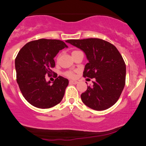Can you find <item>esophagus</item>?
Listing matches in <instances>:
<instances>
[{
    "instance_id": "obj_1",
    "label": "esophagus",
    "mask_w": 146,
    "mask_h": 146,
    "mask_svg": "<svg viewBox=\"0 0 146 146\" xmlns=\"http://www.w3.org/2000/svg\"><path fill=\"white\" fill-rule=\"evenodd\" d=\"M70 84H77L78 82V81H76V80H70Z\"/></svg>"
}]
</instances>
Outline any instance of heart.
Returning <instances> with one entry per match:
<instances>
[{
    "label": "heart",
    "mask_w": 146,
    "mask_h": 146,
    "mask_svg": "<svg viewBox=\"0 0 146 146\" xmlns=\"http://www.w3.org/2000/svg\"><path fill=\"white\" fill-rule=\"evenodd\" d=\"M78 51H73V52H72V55H73V54H75V53L78 52ZM66 76L68 78H73L75 76V72L74 71H68L67 73H66Z\"/></svg>",
    "instance_id": "heart-1"
}]
</instances>
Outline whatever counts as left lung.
Listing matches in <instances>:
<instances>
[{"label":"left lung","mask_w":146,"mask_h":146,"mask_svg":"<svg viewBox=\"0 0 146 146\" xmlns=\"http://www.w3.org/2000/svg\"><path fill=\"white\" fill-rule=\"evenodd\" d=\"M66 42L85 53L88 63L85 66L83 76L95 79L93 85L88 86L81 94L82 102L97 111L114 105L126 80V65L117 48L110 42L96 38Z\"/></svg>","instance_id":"left-lung-1"}]
</instances>
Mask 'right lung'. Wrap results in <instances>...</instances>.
Segmentation results:
<instances>
[{
    "mask_svg": "<svg viewBox=\"0 0 146 146\" xmlns=\"http://www.w3.org/2000/svg\"><path fill=\"white\" fill-rule=\"evenodd\" d=\"M68 48L63 41L41 39L26 44L15 61L17 82L25 99L34 107L48 109L61 102L68 80L58 76L52 83L46 80L55 66L54 58Z\"/></svg>",
    "mask_w": 146,
    "mask_h": 146,
    "instance_id": "right-lung-1",
    "label": "right lung"
}]
</instances>
